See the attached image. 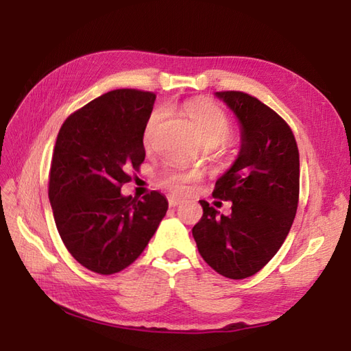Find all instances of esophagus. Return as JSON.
<instances>
[{
    "label": "esophagus",
    "instance_id": "esophagus-1",
    "mask_svg": "<svg viewBox=\"0 0 351 351\" xmlns=\"http://www.w3.org/2000/svg\"><path fill=\"white\" fill-rule=\"evenodd\" d=\"M182 202V199L181 197H176V196H169V205L171 208H175V207H178V205H180Z\"/></svg>",
    "mask_w": 351,
    "mask_h": 351
}]
</instances>
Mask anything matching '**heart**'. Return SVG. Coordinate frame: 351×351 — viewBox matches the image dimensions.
Instances as JSON below:
<instances>
[{
    "label": "heart",
    "mask_w": 351,
    "mask_h": 351,
    "mask_svg": "<svg viewBox=\"0 0 351 351\" xmlns=\"http://www.w3.org/2000/svg\"><path fill=\"white\" fill-rule=\"evenodd\" d=\"M191 125L195 128L197 138L201 140L205 147H216L223 144L232 135V121L221 108L215 103L207 100H193L185 106ZM162 111H155L146 125L144 130V146L150 149L154 144L155 130L162 120ZM199 173L193 170H184L178 167H169L160 178V182L164 187L175 191V193H184L189 189V184L197 180Z\"/></svg>",
    "instance_id": "heart-1"
}]
</instances>
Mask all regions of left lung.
I'll list each match as a JSON object with an SVG mask.
<instances>
[{"label":"left lung","instance_id":"8db88e82","mask_svg":"<svg viewBox=\"0 0 351 351\" xmlns=\"http://www.w3.org/2000/svg\"><path fill=\"white\" fill-rule=\"evenodd\" d=\"M242 125L236 162L216 181L213 196L231 201L223 216L207 201L191 232L197 251L217 274L242 280L257 274L283 245L297 215L300 154L289 125L242 91H219Z\"/></svg>","mask_w":351,"mask_h":351}]
</instances>
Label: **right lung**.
Masks as SVG:
<instances>
[{
    "instance_id": "obj_1",
    "label": "right lung",
    "mask_w": 351,
    "mask_h": 351,
    "mask_svg": "<svg viewBox=\"0 0 351 351\" xmlns=\"http://www.w3.org/2000/svg\"><path fill=\"white\" fill-rule=\"evenodd\" d=\"M156 95L114 89L74 111L53 150L48 197L68 252L100 276L126 269L152 239L169 204L152 190L123 196L144 161L143 136Z\"/></svg>"
}]
</instances>
